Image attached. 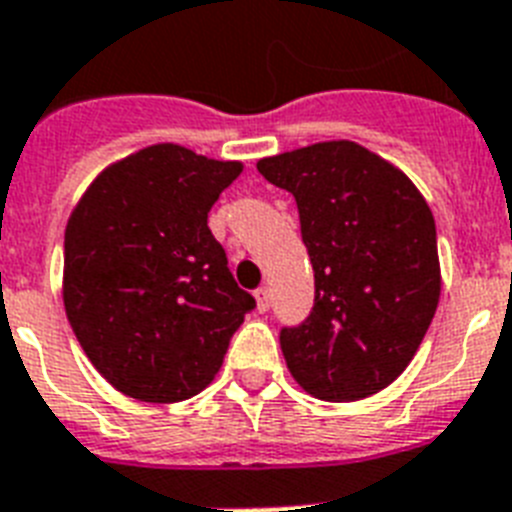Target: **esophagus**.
Masks as SVG:
<instances>
[{
  "label": "esophagus",
  "mask_w": 512,
  "mask_h": 512,
  "mask_svg": "<svg viewBox=\"0 0 512 512\" xmlns=\"http://www.w3.org/2000/svg\"><path fill=\"white\" fill-rule=\"evenodd\" d=\"M255 299H257V310H260V313H265V310L270 307V289H268V286H260V289L255 292Z\"/></svg>",
  "instance_id": "esophagus-1"
}]
</instances>
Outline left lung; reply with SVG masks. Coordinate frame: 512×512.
I'll return each instance as SVG.
<instances>
[{"label":"left lung","instance_id":"obj_1","mask_svg":"<svg viewBox=\"0 0 512 512\" xmlns=\"http://www.w3.org/2000/svg\"><path fill=\"white\" fill-rule=\"evenodd\" d=\"M297 202L315 270V305L281 328L305 392L352 402L392 384L413 360L442 294L436 226L400 168L355 141H321L257 162Z\"/></svg>","mask_w":512,"mask_h":512}]
</instances>
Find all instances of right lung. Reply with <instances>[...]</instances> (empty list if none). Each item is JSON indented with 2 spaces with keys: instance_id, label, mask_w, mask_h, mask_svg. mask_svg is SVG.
<instances>
[{
  "instance_id": "add662e5",
  "label": "right lung",
  "mask_w": 512,
  "mask_h": 512,
  "mask_svg": "<svg viewBox=\"0 0 512 512\" xmlns=\"http://www.w3.org/2000/svg\"><path fill=\"white\" fill-rule=\"evenodd\" d=\"M242 162L152 144L99 173L65 228L62 299L83 352L141 402L199 394L255 297L207 228Z\"/></svg>"
}]
</instances>
